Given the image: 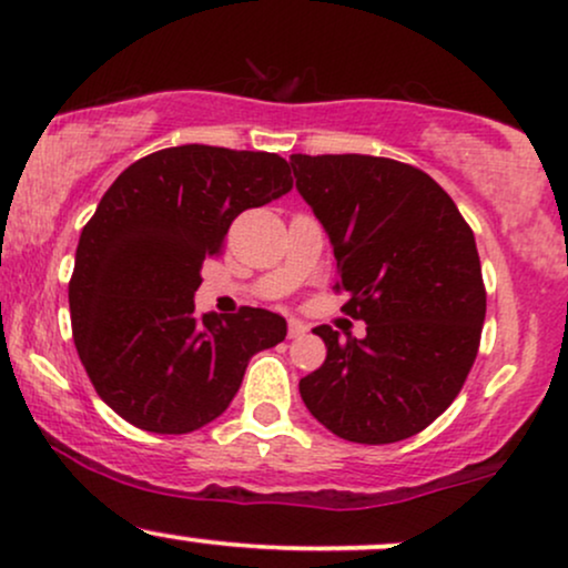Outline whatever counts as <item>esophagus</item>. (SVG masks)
Segmentation results:
<instances>
[{
    "instance_id": "esophagus-1",
    "label": "esophagus",
    "mask_w": 568,
    "mask_h": 568,
    "mask_svg": "<svg viewBox=\"0 0 568 568\" xmlns=\"http://www.w3.org/2000/svg\"><path fill=\"white\" fill-rule=\"evenodd\" d=\"M306 333V325L302 320H288V338H302Z\"/></svg>"
}]
</instances>
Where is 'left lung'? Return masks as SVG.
<instances>
[{"instance_id": "obj_1", "label": "left lung", "mask_w": 568, "mask_h": 568, "mask_svg": "<svg viewBox=\"0 0 568 568\" xmlns=\"http://www.w3.org/2000/svg\"><path fill=\"white\" fill-rule=\"evenodd\" d=\"M323 222L344 312L367 336L314 327L327 357L298 381L327 432L357 444L420 434L453 405L479 352L487 291L474 230L432 176L378 155H291Z\"/></svg>"}]
</instances>
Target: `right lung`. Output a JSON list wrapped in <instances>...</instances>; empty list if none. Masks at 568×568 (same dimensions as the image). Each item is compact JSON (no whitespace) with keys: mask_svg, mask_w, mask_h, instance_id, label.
<instances>
[{"mask_svg":"<svg viewBox=\"0 0 568 568\" xmlns=\"http://www.w3.org/2000/svg\"><path fill=\"white\" fill-rule=\"evenodd\" d=\"M277 153L180 145L119 174L81 230L68 283L73 344L94 392L150 434H190L230 407L256 352L285 338L275 312L195 314L201 266L232 219L291 193Z\"/></svg>","mask_w":568,"mask_h":568,"instance_id":"add662e5","label":"right lung"}]
</instances>
